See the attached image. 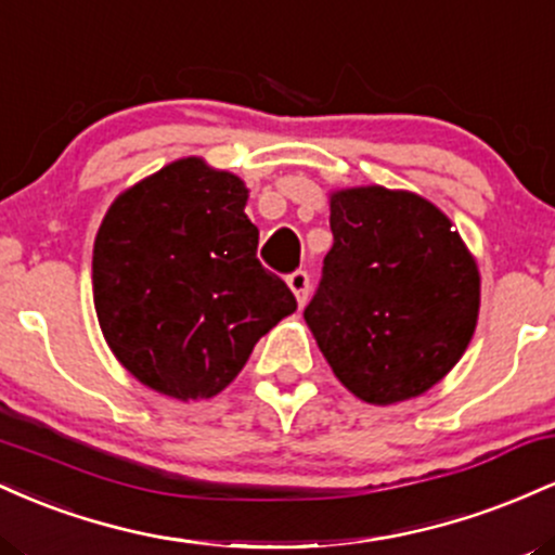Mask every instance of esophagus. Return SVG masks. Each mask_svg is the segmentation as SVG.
<instances>
[{
    "label": "esophagus",
    "mask_w": 555,
    "mask_h": 555,
    "mask_svg": "<svg viewBox=\"0 0 555 555\" xmlns=\"http://www.w3.org/2000/svg\"><path fill=\"white\" fill-rule=\"evenodd\" d=\"M286 284H289V289L295 292L299 305L308 302V295H310V273L308 271L305 269L292 271L289 276H286Z\"/></svg>",
    "instance_id": "1"
}]
</instances>
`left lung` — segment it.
<instances>
[{
    "mask_svg": "<svg viewBox=\"0 0 555 555\" xmlns=\"http://www.w3.org/2000/svg\"><path fill=\"white\" fill-rule=\"evenodd\" d=\"M334 245L305 308L323 358L354 397L393 404L436 386L467 349L480 276L451 221L386 188L331 195Z\"/></svg>",
    "mask_w": 555,
    "mask_h": 555,
    "instance_id": "1",
    "label": "left lung"
}]
</instances>
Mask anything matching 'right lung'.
<instances>
[{"instance_id": "add662e5", "label": "right lung", "mask_w": 555, "mask_h": 555, "mask_svg": "<svg viewBox=\"0 0 555 555\" xmlns=\"http://www.w3.org/2000/svg\"><path fill=\"white\" fill-rule=\"evenodd\" d=\"M247 190L182 158L112 203L93 245V302L112 352L180 401L216 397L263 334L297 310L258 260Z\"/></svg>"}]
</instances>
